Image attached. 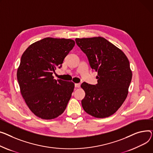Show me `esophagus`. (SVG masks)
Wrapping results in <instances>:
<instances>
[{
    "mask_svg": "<svg viewBox=\"0 0 153 153\" xmlns=\"http://www.w3.org/2000/svg\"><path fill=\"white\" fill-rule=\"evenodd\" d=\"M80 87V84H79V83L75 84V87H76V88H79Z\"/></svg>",
    "mask_w": 153,
    "mask_h": 153,
    "instance_id": "obj_1",
    "label": "esophagus"
}]
</instances>
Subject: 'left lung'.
I'll return each mask as SVG.
<instances>
[{
	"label": "left lung",
	"mask_w": 153,
	"mask_h": 153,
	"mask_svg": "<svg viewBox=\"0 0 153 153\" xmlns=\"http://www.w3.org/2000/svg\"><path fill=\"white\" fill-rule=\"evenodd\" d=\"M91 68L98 72V84H81L85 92L81 101L84 111L97 118L114 114L126 100L131 80L129 61L120 49L101 37L76 38Z\"/></svg>",
	"instance_id": "1"
}]
</instances>
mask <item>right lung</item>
I'll list each match as a JSON object with an SVG mask.
<instances>
[{
    "label": "right lung",
    "mask_w": 153,
    "mask_h": 153,
    "mask_svg": "<svg viewBox=\"0 0 153 153\" xmlns=\"http://www.w3.org/2000/svg\"><path fill=\"white\" fill-rule=\"evenodd\" d=\"M75 45L70 39L46 37L25 51L17 70L21 94L29 109L42 119H52L65 111L74 84L52 76Z\"/></svg>",
    "instance_id": "right-lung-1"
}]
</instances>
